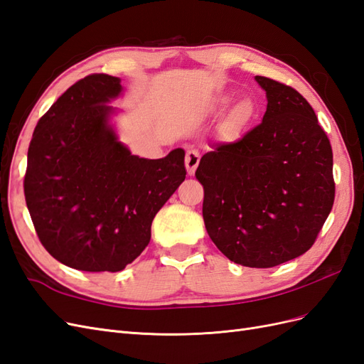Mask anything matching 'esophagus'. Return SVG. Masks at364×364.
I'll use <instances>...</instances> for the list:
<instances>
[{
    "instance_id": "34e87169",
    "label": "esophagus",
    "mask_w": 364,
    "mask_h": 364,
    "mask_svg": "<svg viewBox=\"0 0 364 364\" xmlns=\"http://www.w3.org/2000/svg\"><path fill=\"white\" fill-rule=\"evenodd\" d=\"M199 162H200V153L197 150H188L186 151V156H185V167H186V173L190 176H193L199 167Z\"/></svg>"
}]
</instances>
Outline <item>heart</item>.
I'll return each mask as SVG.
<instances>
[{"mask_svg": "<svg viewBox=\"0 0 364 364\" xmlns=\"http://www.w3.org/2000/svg\"><path fill=\"white\" fill-rule=\"evenodd\" d=\"M229 103V98H220V105L226 106ZM257 118V106L252 103V100L243 98L234 105L228 114L225 123H223V135L229 139L238 138L241 132L247 129L253 119Z\"/></svg>", "mask_w": 364, "mask_h": 364, "instance_id": "obj_1", "label": "heart"}]
</instances>
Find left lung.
<instances>
[{"instance_id":"8db88e82","label":"left lung","mask_w":364,"mask_h":364,"mask_svg":"<svg viewBox=\"0 0 364 364\" xmlns=\"http://www.w3.org/2000/svg\"><path fill=\"white\" fill-rule=\"evenodd\" d=\"M262 123L202 156L203 220L218 250L267 269L310 249L334 203L333 149L305 98L269 77Z\"/></svg>"}]
</instances>
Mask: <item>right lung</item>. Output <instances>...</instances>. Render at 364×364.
I'll use <instances>...</instances> for the list:
<instances>
[{"label":"right lung","mask_w":364,"mask_h":364,"mask_svg":"<svg viewBox=\"0 0 364 364\" xmlns=\"http://www.w3.org/2000/svg\"><path fill=\"white\" fill-rule=\"evenodd\" d=\"M118 77L91 74L43 114L27 155L24 194L33 226L53 258L83 272H119L146 249L151 222L185 181V151L132 155L107 103Z\"/></svg>","instance_id":"add662e5"}]
</instances>
